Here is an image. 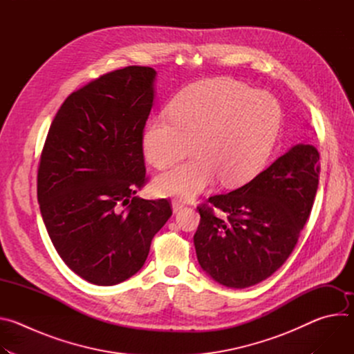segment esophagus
<instances>
[{
	"label": "esophagus",
	"instance_id": "34e87169",
	"mask_svg": "<svg viewBox=\"0 0 354 354\" xmlns=\"http://www.w3.org/2000/svg\"><path fill=\"white\" fill-rule=\"evenodd\" d=\"M185 207V203L182 200H178V198H175L174 201H172V210H174V213H178L179 210H182Z\"/></svg>",
	"mask_w": 354,
	"mask_h": 354
}]
</instances>
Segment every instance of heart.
I'll use <instances>...</instances> for the list:
<instances>
[{"mask_svg":"<svg viewBox=\"0 0 354 354\" xmlns=\"http://www.w3.org/2000/svg\"><path fill=\"white\" fill-rule=\"evenodd\" d=\"M169 111L149 120L142 145L148 162L158 169L186 158L194 145L196 158L154 182L158 194L183 198L203 192L218 176L225 186L255 178L272 154L281 122L270 93L231 78L187 88Z\"/></svg>","mask_w":354,"mask_h":354,"instance_id":"heart-1","label":"heart"}]
</instances>
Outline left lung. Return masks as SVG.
<instances>
[{
    "instance_id": "8db88e82",
    "label": "left lung",
    "mask_w": 354,
    "mask_h": 354,
    "mask_svg": "<svg viewBox=\"0 0 354 354\" xmlns=\"http://www.w3.org/2000/svg\"><path fill=\"white\" fill-rule=\"evenodd\" d=\"M319 153L297 144L249 183L198 206L197 261L213 280L245 288L272 276L291 255L318 189ZM225 212L224 218L214 207Z\"/></svg>"
}]
</instances>
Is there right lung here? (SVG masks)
<instances>
[{
    "label": "right lung",
    "mask_w": 354,
    "mask_h": 354,
    "mask_svg": "<svg viewBox=\"0 0 354 354\" xmlns=\"http://www.w3.org/2000/svg\"><path fill=\"white\" fill-rule=\"evenodd\" d=\"M156 70L130 66L73 92L48 129L37 201L57 254L84 280L113 286L144 265L172 216L167 198L137 196L145 182L142 131Z\"/></svg>",
    "instance_id": "right-lung-1"
}]
</instances>
